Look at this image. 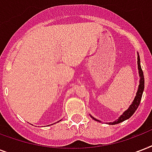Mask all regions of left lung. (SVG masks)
I'll return each instance as SVG.
<instances>
[{
	"label": "left lung",
	"mask_w": 152,
	"mask_h": 152,
	"mask_svg": "<svg viewBox=\"0 0 152 152\" xmlns=\"http://www.w3.org/2000/svg\"><path fill=\"white\" fill-rule=\"evenodd\" d=\"M137 64H138V69H139V73H140V80L139 88H138V91H137V95H136L134 100H133V102H132V103L131 104V106H129V108L127 110L124 112V113H123L122 115L121 116L118 120L115 121H113V122L109 123L110 125H115V124H118V123L122 122V121H124L129 119V118L130 117H131V116L135 113V111L137 110V109L138 108V106H139L140 103L142 95H143V91H144V72H143V71H142L141 66H140V60L139 54H138V58H137ZM92 118L94 119V120L99 121L97 120V119H95V118Z\"/></svg>",
	"instance_id": "obj_1"
}]
</instances>
